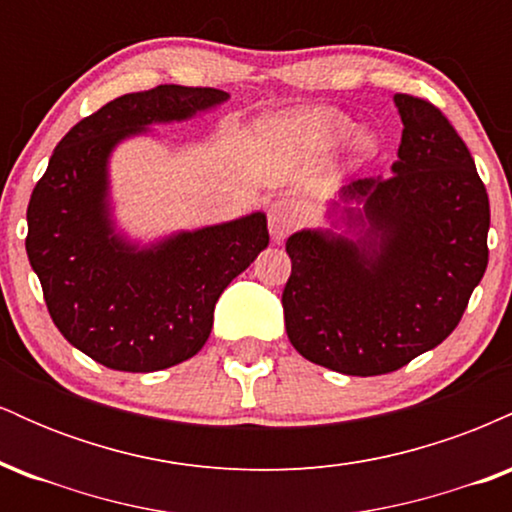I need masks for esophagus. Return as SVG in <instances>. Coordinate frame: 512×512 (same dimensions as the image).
Returning <instances> with one entry per match:
<instances>
[{
  "instance_id": "obj_1",
  "label": "esophagus",
  "mask_w": 512,
  "mask_h": 512,
  "mask_svg": "<svg viewBox=\"0 0 512 512\" xmlns=\"http://www.w3.org/2000/svg\"><path fill=\"white\" fill-rule=\"evenodd\" d=\"M303 221V209L296 199L281 197L269 207V233L276 243H281L286 236H291Z\"/></svg>"
}]
</instances>
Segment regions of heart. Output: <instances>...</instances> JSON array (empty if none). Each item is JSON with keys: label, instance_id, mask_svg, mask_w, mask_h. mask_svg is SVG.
Wrapping results in <instances>:
<instances>
[{"label": "heart", "instance_id": "heart-1", "mask_svg": "<svg viewBox=\"0 0 512 512\" xmlns=\"http://www.w3.org/2000/svg\"><path fill=\"white\" fill-rule=\"evenodd\" d=\"M351 129H354V122L344 113L332 108L305 110V113L289 117V120L276 122V132L296 139L301 144L315 146V149H332V146L342 144L351 134ZM351 146H354L356 154L368 156L373 154L378 142H375V137L370 132H361L356 134Z\"/></svg>", "mask_w": 512, "mask_h": 512}]
</instances>
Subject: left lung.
<instances>
[{
  "label": "left lung",
  "mask_w": 512,
  "mask_h": 512,
  "mask_svg": "<svg viewBox=\"0 0 512 512\" xmlns=\"http://www.w3.org/2000/svg\"><path fill=\"white\" fill-rule=\"evenodd\" d=\"M395 105L404 129L392 175L349 182L330 204L356 238L305 228L286 240L293 349L363 378L436 349L489 264V195L467 144L424 98L397 93Z\"/></svg>",
  "instance_id": "left-lung-1"
}]
</instances>
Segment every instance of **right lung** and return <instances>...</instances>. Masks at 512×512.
I'll list each match as a JSON object with an SVG mask.
<instances>
[{
	"mask_svg": "<svg viewBox=\"0 0 512 512\" xmlns=\"http://www.w3.org/2000/svg\"><path fill=\"white\" fill-rule=\"evenodd\" d=\"M223 101L228 93L219 88L175 84L125 93L64 134L35 185L28 262L62 337L105 368L151 373L195 356L223 289L269 245L262 211L146 248L115 231L108 192L115 146Z\"/></svg>",
	"mask_w": 512,
	"mask_h": 512,
	"instance_id": "obj_1",
	"label": "right lung"
}]
</instances>
